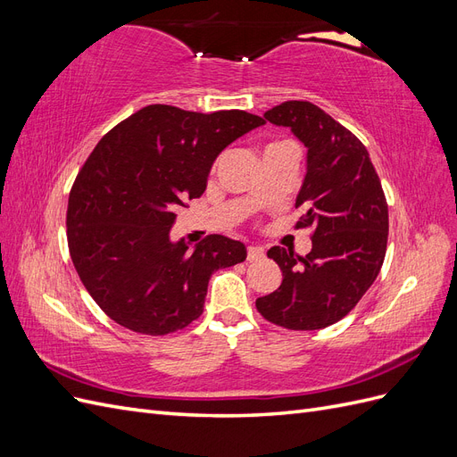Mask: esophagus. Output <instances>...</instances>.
Listing matches in <instances>:
<instances>
[{
    "label": "esophagus",
    "instance_id": "34e87169",
    "mask_svg": "<svg viewBox=\"0 0 457 457\" xmlns=\"http://www.w3.org/2000/svg\"><path fill=\"white\" fill-rule=\"evenodd\" d=\"M265 257V250H262V247H259V245H247V261H259V259H262Z\"/></svg>",
    "mask_w": 457,
    "mask_h": 457
}]
</instances>
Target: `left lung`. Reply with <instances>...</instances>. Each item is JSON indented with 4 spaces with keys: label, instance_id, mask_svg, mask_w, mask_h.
<instances>
[{
    "label": "left lung",
    "instance_id": "left-lung-1",
    "mask_svg": "<svg viewBox=\"0 0 457 457\" xmlns=\"http://www.w3.org/2000/svg\"><path fill=\"white\" fill-rule=\"evenodd\" d=\"M307 146V175L295 207L297 228H312V250L299 257L274 245L282 284L255 301L269 322L287 329H322L347 316L381 270L389 207L366 146L322 108L286 101L265 112Z\"/></svg>",
    "mask_w": 457,
    "mask_h": 457
}]
</instances>
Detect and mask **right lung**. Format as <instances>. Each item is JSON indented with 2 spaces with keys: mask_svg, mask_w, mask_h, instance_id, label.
Masks as SVG:
<instances>
[{
  "mask_svg": "<svg viewBox=\"0 0 457 457\" xmlns=\"http://www.w3.org/2000/svg\"><path fill=\"white\" fill-rule=\"evenodd\" d=\"M262 123L244 110L148 104L93 148L68 196L66 237L79 280L116 324L145 336L187 328L212 274L245 259L238 240L210 234L190 252L170 228L204 195L220 150Z\"/></svg>",
  "mask_w": 457,
  "mask_h": 457,
  "instance_id": "obj_1",
  "label": "right lung"
}]
</instances>
